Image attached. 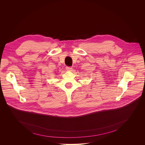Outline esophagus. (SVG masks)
<instances>
[{"instance_id": "esophagus-1", "label": "esophagus", "mask_w": 145, "mask_h": 145, "mask_svg": "<svg viewBox=\"0 0 145 145\" xmlns=\"http://www.w3.org/2000/svg\"><path fill=\"white\" fill-rule=\"evenodd\" d=\"M66 68V69L67 71H71L72 69V67H68V66H67Z\"/></svg>"}]
</instances>
